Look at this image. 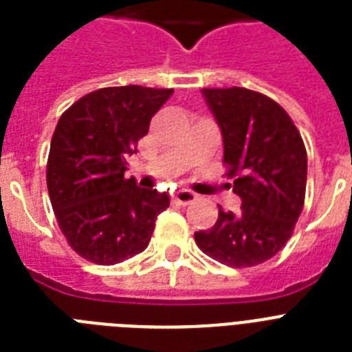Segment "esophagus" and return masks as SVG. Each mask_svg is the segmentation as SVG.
I'll return each mask as SVG.
<instances>
[{
    "mask_svg": "<svg viewBox=\"0 0 352 352\" xmlns=\"http://www.w3.org/2000/svg\"><path fill=\"white\" fill-rule=\"evenodd\" d=\"M195 199H197V195H195L192 190H186V188H182V190H179V192L175 193L177 203L184 204V206H186V204H192Z\"/></svg>",
    "mask_w": 352,
    "mask_h": 352,
    "instance_id": "obj_1",
    "label": "esophagus"
}]
</instances>
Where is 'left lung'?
Listing matches in <instances>:
<instances>
[{
	"mask_svg": "<svg viewBox=\"0 0 352 352\" xmlns=\"http://www.w3.org/2000/svg\"><path fill=\"white\" fill-rule=\"evenodd\" d=\"M223 135L228 177L237 175V214L219 208L208 230L195 232L204 254L230 267L274 257L292 235L307 186V151L283 107L243 87L203 89Z\"/></svg>",
	"mask_w": 352,
	"mask_h": 352,
	"instance_id": "left-lung-1",
	"label": "left lung"
}]
</instances>
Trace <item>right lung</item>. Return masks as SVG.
Instances as JSON below:
<instances>
[{
    "label": "right lung",
    "mask_w": 352,
    "mask_h": 352,
    "mask_svg": "<svg viewBox=\"0 0 352 352\" xmlns=\"http://www.w3.org/2000/svg\"><path fill=\"white\" fill-rule=\"evenodd\" d=\"M173 89L122 85L93 91L63 113L47 160V188L58 225L74 252L117 265L149 245L170 195L126 179L155 113Z\"/></svg>",
    "instance_id": "right-lung-1"
}]
</instances>
